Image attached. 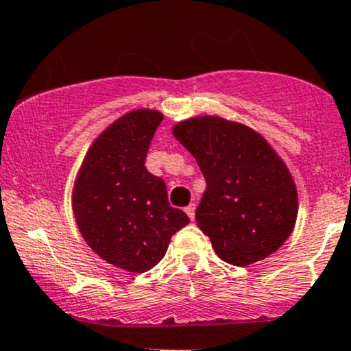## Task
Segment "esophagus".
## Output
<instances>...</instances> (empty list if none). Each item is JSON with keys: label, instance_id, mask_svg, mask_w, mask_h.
<instances>
[{"label": "esophagus", "instance_id": "34e87169", "mask_svg": "<svg viewBox=\"0 0 351 351\" xmlns=\"http://www.w3.org/2000/svg\"><path fill=\"white\" fill-rule=\"evenodd\" d=\"M185 213L191 217V220H193V218H195V204L187 205V207H185Z\"/></svg>", "mask_w": 351, "mask_h": 351}]
</instances>
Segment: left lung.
Listing matches in <instances>:
<instances>
[{"instance_id": "left-lung-1", "label": "left lung", "mask_w": 351, "mask_h": 351, "mask_svg": "<svg viewBox=\"0 0 351 351\" xmlns=\"http://www.w3.org/2000/svg\"><path fill=\"white\" fill-rule=\"evenodd\" d=\"M207 182L195 220L223 261L246 266L289 238L298 218L295 184L256 131L218 117L174 126Z\"/></svg>"}]
</instances>
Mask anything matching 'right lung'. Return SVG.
<instances>
[{
  "label": "right lung",
  "instance_id": "obj_1",
  "mask_svg": "<svg viewBox=\"0 0 351 351\" xmlns=\"http://www.w3.org/2000/svg\"><path fill=\"white\" fill-rule=\"evenodd\" d=\"M162 118L136 110L106 128L86 152L73 189V213L85 241L130 273L158 265L172 234L191 221L171 207L166 182L144 166Z\"/></svg>",
  "mask_w": 351,
  "mask_h": 351
}]
</instances>
